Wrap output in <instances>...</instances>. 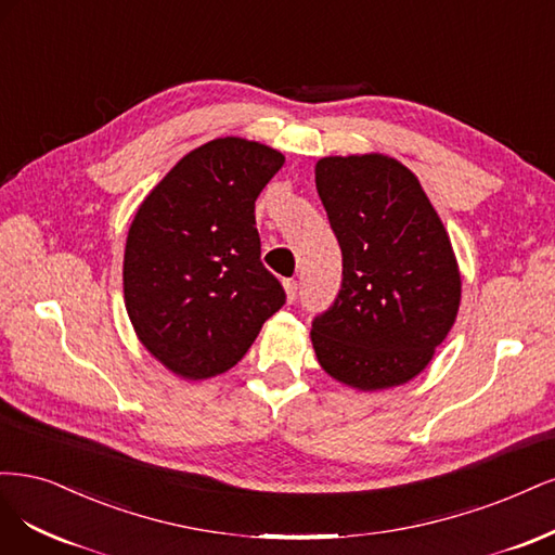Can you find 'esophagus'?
<instances>
[{"label": "esophagus", "mask_w": 555, "mask_h": 555, "mask_svg": "<svg viewBox=\"0 0 555 555\" xmlns=\"http://www.w3.org/2000/svg\"><path fill=\"white\" fill-rule=\"evenodd\" d=\"M283 288H285V297H288V301H295V299H297L299 283H297L295 279H285V281H283Z\"/></svg>", "instance_id": "obj_1"}]
</instances>
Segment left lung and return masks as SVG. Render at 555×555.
Segmentation results:
<instances>
[{
    "label": "left lung",
    "instance_id": "left-lung-1",
    "mask_svg": "<svg viewBox=\"0 0 555 555\" xmlns=\"http://www.w3.org/2000/svg\"><path fill=\"white\" fill-rule=\"evenodd\" d=\"M315 189L344 256L341 291L311 325L320 366L364 391L413 380L456 320L450 235L417 177L385 154L320 158Z\"/></svg>",
    "mask_w": 555,
    "mask_h": 555
}]
</instances>
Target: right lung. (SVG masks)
<instances>
[{"instance_id": "obj_1", "label": "right lung", "mask_w": 555, "mask_h": 555, "mask_svg": "<svg viewBox=\"0 0 555 555\" xmlns=\"http://www.w3.org/2000/svg\"><path fill=\"white\" fill-rule=\"evenodd\" d=\"M283 154L244 138L189 152L135 211L124 251L131 325L189 380L235 366L285 293L260 262L256 198Z\"/></svg>"}]
</instances>
